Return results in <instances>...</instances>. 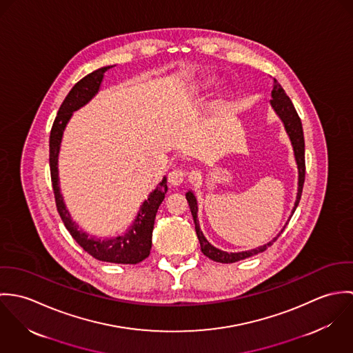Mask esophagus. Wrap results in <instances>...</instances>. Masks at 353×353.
I'll return each instance as SVG.
<instances>
[{"label":"esophagus","instance_id":"34e87169","mask_svg":"<svg viewBox=\"0 0 353 353\" xmlns=\"http://www.w3.org/2000/svg\"><path fill=\"white\" fill-rule=\"evenodd\" d=\"M186 175H188V172H186L185 170H182V168H174V170L168 174V182H170V185L174 186V188H175V186H179V185L183 183Z\"/></svg>","mask_w":353,"mask_h":353}]
</instances>
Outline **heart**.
<instances>
[{
    "label": "heart",
    "mask_w": 353,
    "mask_h": 353,
    "mask_svg": "<svg viewBox=\"0 0 353 353\" xmlns=\"http://www.w3.org/2000/svg\"><path fill=\"white\" fill-rule=\"evenodd\" d=\"M216 83V79L214 77H208V79H205L203 81H202V85L203 87H210V85H213Z\"/></svg>",
    "instance_id": "b5f03b06"
}]
</instances>
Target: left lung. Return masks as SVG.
I'll list each match as a JSON object with an SVG mask.
<instances>
[{
    "instance_id": "8db88e82",
    "label": "left lung",
    "mask_w": 353,
    "mask_h": 353,
    "mask_svg": "<svg viewBox=\"0 0 353 353\" xmlns=\"http://www.w3.org/2000/svg\"><path fill=\"white\" fill-rule=\"evenodd\" d=\"M270 105L273 108V111L277 114V117L281 119L284 129L290 137L291 145L294 148V156H295V161L298 165V193H296V200L294 203L291 216L288 217L285 225L283 227V230L268 243H265L263 246L255 248L252 250H246V252H227L214 248L213 245L209 243V241L205 238L203 232L200 227V221H199V203L197 199L194 196V193L192 190L186 192V200L189 202L192 214H193V220H194V225H196V232L201 245V252L210 259L216 261V262H221V263H232L241 259H246L249 256H252L255 254L265 252L269 246L273 245V242L277 241V238L281 235V232L284 231V228L287 227L288 221L291 220L295 209L298 208L301 197H302L303 183H304V174H305V164H304V136H303L302 122L301 118L292 104L291 99L287 97L285 91L281 88V85L279 84V81L276 79H273V90H272V101Z\"/></svg>"
}]
</instances>
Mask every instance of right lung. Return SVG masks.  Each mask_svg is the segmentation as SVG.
<instances>
[{"label":"right lung","instance_id":"obj_1","mask_svg":"<svg viewBox=\"0 0 353 353\" xmlns=\"http://www.w3.org/2000/svg\"><path fill=\"white\" fill-rule=\"evenodd\" d=\"M112 68L101 66L81 79L74 87L70 90L65 101H62L55 121L52 123L50 133V172L51 183L54 190V197L58 213L70 232L72 238L94 258L111 262V263H139L144 261L152 248V231L154 224L156 212L160 203L164 200L167 193V178L163 176L161 182L148 194V199L140 205V210L137 212L136 219L132 225L125 231V234L111 238H98L87 234L79 224L72 219L63 197L59 189V175H58V154L61 150L62 136L68 122L70 121L74 111L80 110L85 104L92 101L101 87V81L104 79V73Z\"/></svg>","mask_w":353,"mask_h":353}]
</instances>
